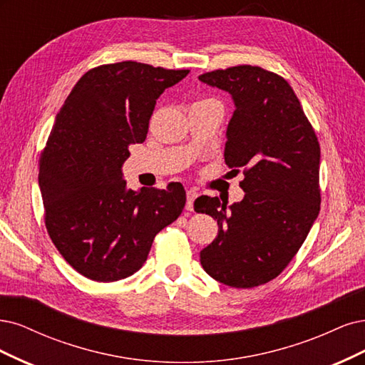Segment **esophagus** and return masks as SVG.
<instances>
[{
  "instance_id": "esophagus-1",
  "label": "esophagus",
  "mask_w": 365,
  "mask_h": 365,
  "mask_svg": "<svg viewBox=\"0 0 365 365\" xmlns=\"http://www.w3.org/2000/svg\"><path fill=\"white\" fill-rule=\"evenodd\" d=\"M198 197V192L195 190H187L186 191V210L194 209V200Z\"/></svg>"
}]
</instances>
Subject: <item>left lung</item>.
Segmentation results:
<instances>
[{"label": "left lung", "mask_w": 365, "mask_h": 365, "mask_svg": "<svg viewBox=\"0 0 365 365\" xmlns=\"http://www.w3.org/2000/svg\"><path fill=\"white\" fill-rule=\"evenodd\" d=\"M203 83L229 92L235 112L225 160L244 168L238 203L202 195L197 212L218 222L217 238L200 252L205 272L233 288L277 277L320 212V145L288 81L259 66L205 73Z\"/></svg>", "instance_id": "left-lung-1"}]
</instances>
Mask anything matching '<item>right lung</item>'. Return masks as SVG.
Here are the masks:
<instances>
[{
    "mask_svg": "<svg viewBox=\"0 0 365 365\" xmlns=\"http://www.w3.org/2000/svg\"><path fill=\"white\" fill-rule=\"evenodd\" d=\"M187 73L132 61L92 68L56 115L39 160L45 226L81 276H132L156 235L182 214V183L127 190L121 167L128 145L145 140L160 93Z\"/></svg>",
    "mask_w": 365,
    "mask_h": 365,
    "instance_id": "1",
    "label": "right lung"
}]
</instances>
